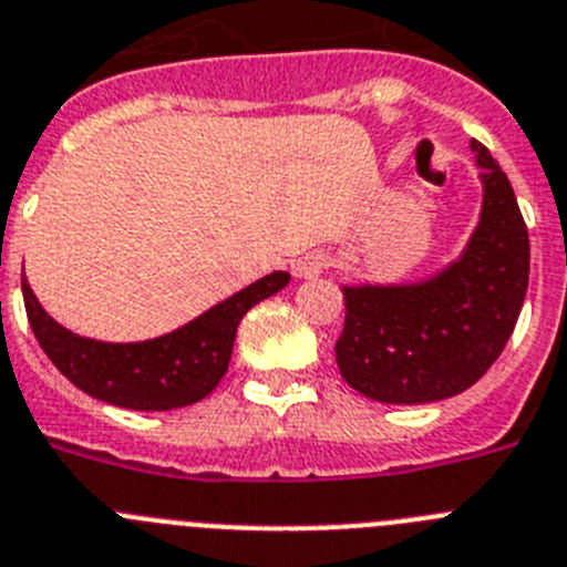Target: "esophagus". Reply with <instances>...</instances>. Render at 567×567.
<instances>
[{"mask_svg":"<svg viewBox=\"0 0 567 567\" xmlns=\"http://www.w3.org/2000/svg\"><path fill=\"white\" fill-rule=\"evenodd\" d=\"M330 268V257L324 251H310L293 262V274L299 279H316Z\"/></svg>","mask_w":567,"mask_h":567,"instance_id":"34e87169","label":"esophagus"}]
</instances>
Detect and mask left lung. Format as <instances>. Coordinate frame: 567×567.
<instances>
[{
    "label": "left lung",
    "mask_w": 567,
    "mask_h": 567,
    "mask_svg": "<svg viewBox=\"0 0 567 567\" xmlns=\"http://www.w3.org/2000/svg\"><path fill=\"white\" fill-rule=\"evenodd\" d=\"M481 223L455 262L415 285H344L341 379L381 404H432L468 390L512 339L528 290V228L506 172L472 141Z\"/></svg>",
    "instance_id": "8db88e82"
}]
</instances>
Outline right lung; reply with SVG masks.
Returning a JSON list of instances; mask_svg holds the SVG:
<instances>
[{"instance_id":"add662e5","label":"right lung","mask_w":567,"mask_h":567,"mask_svg":"<svg viewBox=\"0 0 567 567\" xmlns=\"http://www.w3.org/2000/svg\"><path fill=\"white\" fill-rule=\"evenodd\" d=\"M288 282V271H274L183 328L130 344L84 339L61 328L39 305L28 279H22V293L30 328L64 379L104 404L137 412H166L197 404L220 384L243 316Z\"/></svg>"}]
</instances>
